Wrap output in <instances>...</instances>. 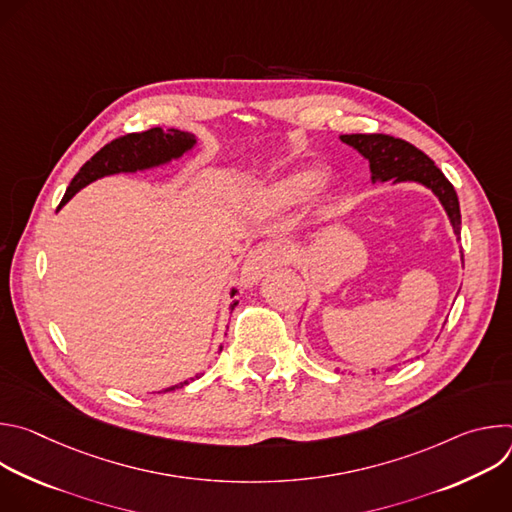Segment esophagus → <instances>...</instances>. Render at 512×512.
I'll list each match as a JSON object with an SVG mask.
<instances>
[{"mask_svg":"<svg viewBox=\"0 0 512 512\" xmlns=\"http://www.w3.org/2000/svg\"><path fill=\"white\" fill-rule=\"evenodd\" d=\"M291 259V251L287 245L277 243V241H263L255 245L243 265L241 273V283L245 287L257 285L267 273L275 271L277 267L285 265Z\"/></svg>","mask_w":512,"mask_h":512,"instance_id":"1","label":"esophagus"}]
</instances>
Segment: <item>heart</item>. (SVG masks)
I'll list each match as a JSON object with an SVG mask.
<instances>
[{"label": "heart", "mask_w": 512, "mask_h": 512, "mask_svg": "<svg viewBox=\"0 0 512 512\" xmlns=\"http://www.w3.org/2000/svg\"><path fill=\"white\" fill-rule=\"evenodd\" d=\"M318 182H320V174L316 170H298L277 180L271 186L269 194L273 200L281 204H300L314 194V190L318 188ZM322 194L326 198L330 196L326 188H322Z\"/></svg>", "instance_id": "obj_1"}]
</instances>
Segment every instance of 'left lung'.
Wrapping results in <instances>:
<instances>
[{"instance_id": "8db88e82", "label": "left lung", "mask_w": 512, "mask_h": 512, "mask_svg": "<svg viewBox=\"0 0 512 512\" xmlns=\"http://www.w3.org/2000/svg\"><path fill=\"white\" fill-rule=\"evenodd\" d=\"M340 139L346 145H350V148H354L360 156L369 160L373 182H417L429 188L437 196V200L442 202L452 223L454 235L460 241L462 214L458 194L450 180L442 174V170L421 150H417L415 145H411L405 139L391 137L385 133H350L340 135Z\"/></svg>"}]
</instances>
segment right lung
I'll list each match as a JSON object with an SVG mask.
<instances>
[{
	"label": "right lung",
	"instance_id": "obj_1",
	"mask_svg": "<svg viewBox=\"0 0 512 512\" xmlns=\"http://www.w3.org/2000/svg\"><path fill=\"white\" fill-rule=\"evenodd\" d=\"M196 145V135L180 129H162L154 127L141 133H127L123 137L113 139L107 143L105 148H101L81 170L79 174L72 178L70 186L64 192V198L60 206H64L72 196H75L81 188L87 184L111 176V174H121V172H139V170H150L164 166L172 160H180L184 154H188ZM58 206V208H60ZM237 296V289H231V298ZM237 302L231 306L235 308ZM223 350V346H221ZM198 379V377H196ZM188 385V381L164 389V393L174 391L178 387Z\"/></svg>",
	"mask_w": 512,
	"mask_h": 512
}]
</instances>
